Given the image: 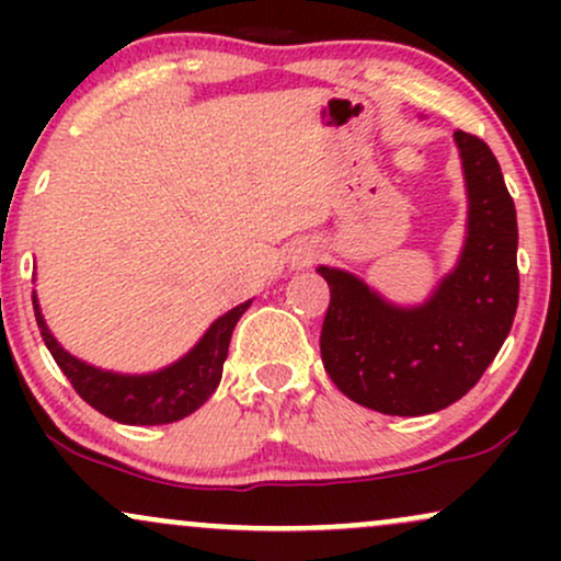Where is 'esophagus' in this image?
Instances as JSON below:
<instances>
[{
	"label": "esophagus",
	"mask_w": 561,
	"mask_h": 561,
	"mask_svg": "<svg viewBox=\"0 0 561 561\" xmlns=\"http://www.w3.org/2000/svg\"><path fill=\"white\" fill-rule=\"evenodd\" d=\"M317 248L308 242H298L293 244V250H289V263H293L295 268H302V266H311L313 261H317Z\"/></svg>",
	"instance_id": "esophagus-1"
}]
</instances>
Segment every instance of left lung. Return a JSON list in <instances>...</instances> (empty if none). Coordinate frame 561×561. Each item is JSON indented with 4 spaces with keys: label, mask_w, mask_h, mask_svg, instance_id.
<instances>
[{
    "label": "left lung",
    "mask_w": 561,
    "mask_h": 561,
    "mask_svg": "<svg viewBox=\"0 0 561 561\" xmlns=\"http://www.w3.org/2000/svg\"><path fill=\"white\" fill-rule=\"evenodd\" d=\"M467 237L454 272L420 306L385 300L356 274L319 266L330 285L321 362L351 401L390 416L446 409L478 385L519 300L517 210L491 147L456 131Z\"/></svg>",
    "instance_id": "8db88e82"
}]
</instances>
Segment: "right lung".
I'll use <instances>...</instances> for the list:
<instances>
[{"mask_svg": "<svg viewBox=\"0 0 561 561\" xmlns=\"http://www.w3.org/2000/svg\"><path fill=\"white\" fill-rule=\"evenodd\" d=\"M253 300H244L237 308L218 317L208 332L197 340L190 353L179 362L147 375H118V371L100 369L70 353L55 340L47 321L42 317L36 293L34 313L44 345L49 347L62 375L70 379L76 392L100 414L111 416L121 424H171L190 416L199 405L214 396L221 382L224 362L229 353V340L237 321Z\"/></svg>", "mask_w": 561, "mask_h": 561, "instance_id": "1", "label": "right lung"}]
</instances>
